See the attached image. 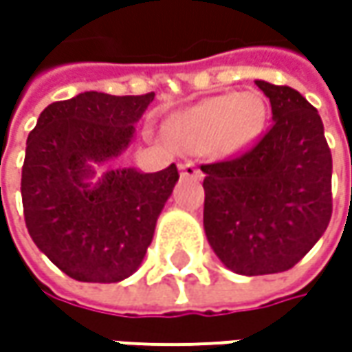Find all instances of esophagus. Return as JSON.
<instances>
[{
    "mask_svg": "<svg viewBox=\"0 0 352 352\" xmlns=\"http://www.w3.org/2000/svg\"><path fill=\"white\" fill-rule=\"evenodd\" d=\"M180 174H182V178H188V180H201V170L197 168L194 162H186L180 166Z\"/></svg>",
    "mask_w": 352,
    "mask_h": 352,
    "instance_id": "obj_1",
    "label": "esophagus"
}]
</instances>
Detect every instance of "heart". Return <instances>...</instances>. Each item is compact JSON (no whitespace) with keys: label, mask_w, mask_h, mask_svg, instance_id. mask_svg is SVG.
I'll return each instance as SVG.
<instances>
[{"label":"heart","mask_w":352,"mask_h":352,"mask_svg":"<svg viewBox=\"0 0 352 352\" xmlns=\"http://www.w3.org/2000/svg\"><path fill=\"white\" fill-rule=\"evenodd\" d=\"M266 121L263 98L254 91L223 94L176 111L164 123L170 141L188 153L233 155L261 135Z\"/></svg>","instance_id":"1"}]
</instances>
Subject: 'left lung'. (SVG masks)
Listing matches in <instances>:
<instances>
[{
    "instance_id": "left-lung-1",
    "label": "left lung",
    "mask_w": 352,
    "mask_h": 352,
    "mask_svg": "<svg viewBox=\"0 0 352 352\" xmlns=\"http://www.w3.org/2000/svg\"><path fill=\"white\" fill-rule=\"evenodd\" d=\"M272 127L245 155L201 166L204 229L236 274H276L298 264L331 219V151L318 109L300 91L256 80Z\"/></svg>"
}]
</instances>
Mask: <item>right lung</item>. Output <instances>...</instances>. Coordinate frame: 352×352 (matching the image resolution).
<instances>
[{"mask_svg": "<svg viewBox=\"0 0 352 352\" xmlns=\"http://www.w3.org/2000/svg\"><path fill=\"white\" fill-rule=\"evenodd\" d=\"M155 94L84 91L54 102L29 133L21 196L29 235L50 263L78 282L111 284L141 266L156 219L178 182L160 172L96 166L121 156Z\"/></svg>", "mask_w": 352, "mask_h": 352, "instance_id": "obj_1", "label": "right lung"}]
</instances>
